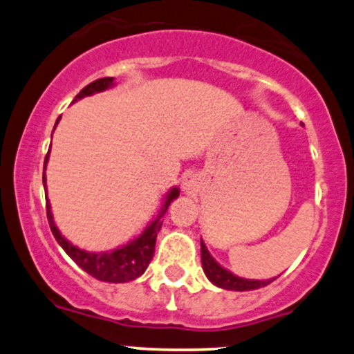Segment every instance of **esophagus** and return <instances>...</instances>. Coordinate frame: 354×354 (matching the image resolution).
I'll use <instances>...</instances> for the list:
<instances>
[{
	"label": "esophagus",
	"mask_w": 354,
	"mask_h": 354,
	"mask_svg": "<svg viewBox=\"0 0 354 354\" xmlns=\"http://www.w3.org/2000/svg\"><path fill=\"white\" fill-rule=\"evenodd\" d=\"M196 186H198V181L194 176H186L185 180H183V189H185L186 193H193V191H196Z\"/></svg>",
	"instance_id": "esophagus-1"
}]
</instances>
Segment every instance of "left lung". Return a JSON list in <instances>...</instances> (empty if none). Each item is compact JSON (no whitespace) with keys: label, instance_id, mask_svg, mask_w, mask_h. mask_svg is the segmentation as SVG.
I'll use <instances>...</instances> for the list:
<instances>
[{"label":"left lung","instance_id":"obj_1","mask_svg":"<svg viewBox=\"0 0 354 354\" xmlns=\"http://www.w3.org/2000/svg\"><path fill=\"white\" fill-rule=\"evenodd\" d=\"M201 265L203 271H205L206 278L209 279L211 283L216 284L218 288H223V290H231V291H251L258 290V288L266 286L273 279H246L239 278V276L233 274L231 271L225 270L223 266H219L216 261L213 259V256L209 254L208 248H206L205 243L201 239Z\"/></svg>","mask_w":354,"mask_h":354}]
</instances>
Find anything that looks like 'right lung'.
I'll list each match as a JSON object with an SVG mask.
<instances>
[{
  "label": "right lung",
  "instance_id": "1",
  "mask_svg": "<svg viewBox=\"0 0 354 354\" xmlns=\"http://www.w3.org/2000/svg\"><path fill=\"white\" fill-rule=\"evenodd\" d=\"M113 84H115V78H100L93 81V83H89L88 86L81 89L78 95H76L75 101L84 98V96L95 95V93L104 91V89L111 88ZM59 118L56 120V124L59 123ZM55 128H53V131H55ZM48 158H50V151H48L46 158H44V168H43L44 186H46L44 169H46ZM178 196H180V189L178 188L169 189L156 219L146 226V230L140 234V236L133 239V241H129L128 245L118 248L115 251H109V253L108 251H104V253H89V251L80 250L78 246L71 245V243L59 233V230L56 228L55 219H53V213H51V205L50 201L46 200L48 223H50L53 236L56 238V241L59 243V246L66 251V254L70 256L81 270H84L88 274H91L93 278L100 279V281L128 283V281H133V279H136L138 276L143 274L146 268L149 265V261L153 259L154 245H156L158 231L161 230V225H163V216L166 211H168V206L171 205V201L176 200Z\"/></svg>",
  "mask_w": 354,
  "mask_h": 354
}]
</instances>
